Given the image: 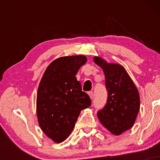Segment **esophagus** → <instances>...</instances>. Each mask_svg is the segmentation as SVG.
Returning <instances> with one entry per match:
<instances>
[{
  "label": "esophagus",
  "mask_w": 160,
  "mask_h": 160,
  "mask_svg": "<svg viewBox=\"0 0 160 160\" xmlns=\"http://www.w3.org/2000/svg\"><path fill=\"white\" fill-rule=\"evenodd\" d=\"M88 94H89V97H90V98H91V99H93V96H94V95H93V92H92V91L89 92H88Z\"/></svg>",
  "instance_id": "1"
}]
</instances>
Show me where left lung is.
Here are the masks:
<instances>
[{
	"instance_id": "obj_1",
	"label": "left lung",
	"mask_w": 160,
	"mask_h": 160,
	"mask_svg": "<svg viewBox=\"0 0 160 160\" xmlns=\"http://www.w3.org/2000/svg\"><path fill=\"white\" fill-rule=\"evenodd\" d=\"M94 62L103 70L108 92L107 103L97 116L104 127L119 135L134 125L140 109L138 91L122 66L108 64L99 57Z\"/></svg>"
}]
</instances>
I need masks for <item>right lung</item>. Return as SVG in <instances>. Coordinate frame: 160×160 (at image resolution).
Returning <instances> with one entry per match:
<instances>
[{
	"instance_id": "obj_1",
	"label": "right lung",
	"mask_w": 160,
	"mask_h": 160,
	"mask_svg": "<svg viewBox=\"0 0 160 160\" xmlns=\"http://www.w3.org/2000/svg\"><path fill=\"white\" fill-rule=\"evenodd\" d=\"M86 61L83 56L57 58L48 66L38 86V122L43 132L56 143L69 136L80 111L92 104L75 77Z\"/></svg>"
}]
</instances>
